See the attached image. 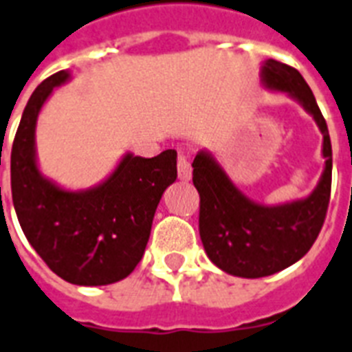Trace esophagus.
<instances>
[{
    "mask_svg": "<svg viewBox=\"0 0 352 352\" xmlns=\"http://www.w3.org/2000/svg\"><path fill=\"white\" fill-rule=\"evenodd\" d=\"M192 176V167L188 164V158L185 155L178 156V178L182 182H188Z\"/></svg>",
    "mask_w": 352,
    "mask_h": 352,
    "instance_id": "1",
    "label": "esophagus"
}]
</instances>
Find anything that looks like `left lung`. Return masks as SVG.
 <instances>
[{"mask_svg": "<svg viewBox=\"0 0 352 352\" xmlns=\"http://www.w3.org/2000/svg\"><path fill=\"white\" fill-rule=\"evenodd\" d=\"M261 84L286 93L313 117L322 133L324 170L309 196L280 205H263L241 192L210 151L192 162V182L199 192V237L217 268L243 278L274 275L300 261L318 237L331 196L333 151L327 124L297 69L275 59L261 66Z\"/></svg>", "mask_w": 352, "mask_h": 352, "instance_id": "8db88e82", "label": "left lung"}]
</instances>
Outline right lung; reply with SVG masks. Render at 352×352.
Masks as SVG:
<instances>
[{
  "mask_svg": "<svg viewBox=\"0 0 352 352\" xmlns=\"http://www.w3.org/2000/svg\"><path fill=\"white\" fill-rule=\"evenodd\" d=\"M69 78V69L57 72L26 104L10 155L12 201L26 239L55 275L77 286H106L140 263L156 207L178 176L176 151L155 158L126 153L106 179L80 190L46 178L37 164V118Z\"/></svg>",
  "mask_w": 352,
  "mask_h": 352,
  "instance_id": "obj_1",
  "label": "right lung"
}]
</instances>
